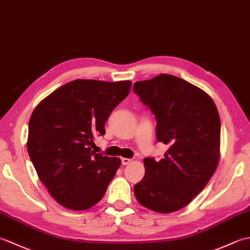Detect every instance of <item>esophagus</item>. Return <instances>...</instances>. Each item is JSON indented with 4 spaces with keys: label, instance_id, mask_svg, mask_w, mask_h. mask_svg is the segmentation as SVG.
I'll use <instances>...</instances> for the list:
<instances>
[{
    "label": "esophagus",
    "instance_id": "esophagus-1",
    "mask_svg": "<svg viewBox=\"0 0 250 250\" xmlns=\"http://www.w3.org/2000/svg\"><path fill=\"white\" fill-rule=\"evenodd\" d=\"M132 160L131 159H128V158H121V163L124 164V166H126V164H129Z\"/></svg>",
    "mask_w": 250,
    "mask_h": 250
}]
</instances>
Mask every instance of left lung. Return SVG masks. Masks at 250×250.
Wrapping results in <instances>:
<instances>
[{"label":"left lung","mask_w":250,"mask_h":250,"mask_svg":"<svg viewBox=\"0 0 250 250\" xmlns=\"http://www.w3.org/2000/svg\"><path fill=\"white\" fill-rule=\"evenodd\" d=\"M133 91L156 117L157 141L168 146L160 161L144 159L135 198L157 213H173L204 189L218 166V110L203 90L168 74L136 82Z\"/></svg>","instance_id":"obj_1"}]
</instances>
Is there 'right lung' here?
I'll list each match as a JSON object with an SVG mask.
<instances>
[{"label":"right lung","mask_w":250,"mask_h":250,"mask_svg":"<svg viewBox=\"0 0 250 250\" xmlns=\"http://www.w3.org/2000/svg\"><path fill=\"white\" fill-rule=\"evenodd\" d=\"M131 82L76 79L36 106L29 122L28 152L41 182L58 203L88 209L103 198L119 158L91 150L105 122L130 92Z\"/></svg>","instance_id":"add662e5"}]
</instances>
